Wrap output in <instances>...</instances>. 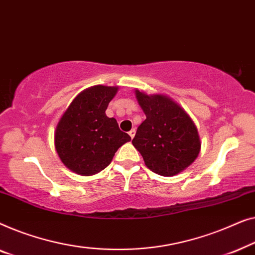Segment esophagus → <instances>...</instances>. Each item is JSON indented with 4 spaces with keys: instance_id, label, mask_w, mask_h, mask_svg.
Segmentation results:
<instances>
[{
    "instance_id": "obj_1",
    "label": "esophagus",
    "mask_w": 255,
    "mask_h": 255,
    "mask_svg": "<svg viewBox=\"0 0 255 255\" xmlns=\"http://www.w3.org/2000/svg\"><path fill=\"white\" fill-rule=\"evenodd\" d=\"M135 132H136V130H135V128H132L130 131H129V136H130V137L132 138L135 136Z\"/></svg>"
}]
</instances>
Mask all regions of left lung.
Here are the masks:
<instances>
[{
  "label": "left lung",
  "mask_w": 255,
  "mask_h": 255,
  "mask_svg": "<svg viewBox=\"0 0 255 255\" xmlns=\"http://www.w3.org/2000/svg\"><path fill=\"white\" fill-rule=\"evenodd\" d=\"M146 119L139 125L132 145L148 168L164 177L185 170L198 157L201 143L188 114L166 96H148L136 90Z\"/></svg>",
  "instance_id": "obj_1"
}]
</instances>
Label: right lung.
<instances>
[{
    "instance_id": "add662e5",
    "label": "right lung",
    "mask_w": 255,
    "mask_h": 255,
    "mask_svg": "<svg viewBox=\"0 0 255 255\" xmlns=\"http://www.w3.org/2000/svg\"><path fill=\"white\" fill-rule=\"evenodd\" d=\"M118 88L96 85L73 100L57 124L55 149L60 159L71 171L91 175L112 162L114 153L130 141L120 130L114 118L105 111Z\"/></svg>"
}]
</instances>
